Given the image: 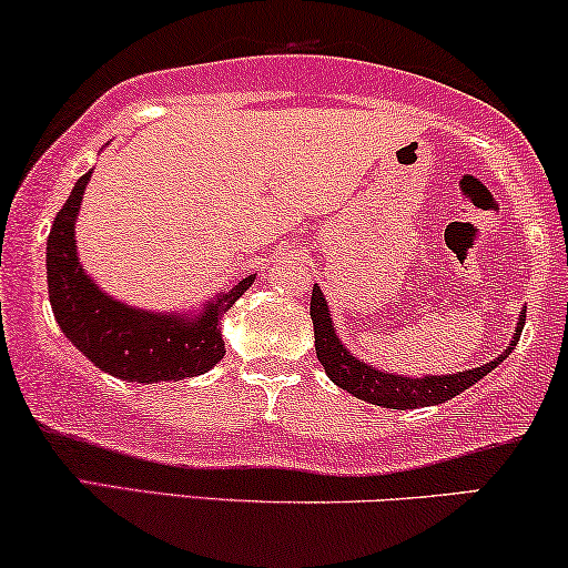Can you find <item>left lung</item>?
I'll return each mask as SVG.
<instances>
[{
  "label": "left lung",
  "instance_id": "left-lung-1",
  "mask_svg": "<svg viewBox=\"0 0 568 568\" xmlns=\"http://www.w3.org/2000/svg\"><path fill=\"white\" fill-rule=\"evenodd\" d=\"M310 317H313L315 328V354L325 367L333 383L341 390L352 393L354 398L375 403L383 408H422V406H439V403L453 400L455 395L468 390L470 385H476L480 377H486L488 372L499 367L507 356L515 352L519 336H523L525 313L519 315L515 341L496 356L494 362L484 364V367L457 372V375H429V377H406V375H393V372L375 369L372 364H364L356 359L352 352H346V346L341 344V338L333 331L331 310L325 302L321 286H313V300H310Z\"/></svg>",
  "mask_w": 568,
  "mask_h": 568
}]
</instances>
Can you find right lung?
<instances>
[{
  "label": "right lung",
  "mask_w": 568,
  "mask_h": 568,
  "mask_svg": "<svg viewBox=\"0 0 568 568\" xmlns=\"http://www.w3.org/2000/svg\"><path fill=\"white\" fill-rule=\"evenodd\" d=\"M90 175L74 183L45 245L49 300L61 333L98 369L129 383H178L204 375L224 356L222 315L243 297L255 274L216 294L199 315L150 313L108 297L77 258L74 222Z\"/></svg>",
  "instance_id": "right-lung-1"
}]
</instances>
